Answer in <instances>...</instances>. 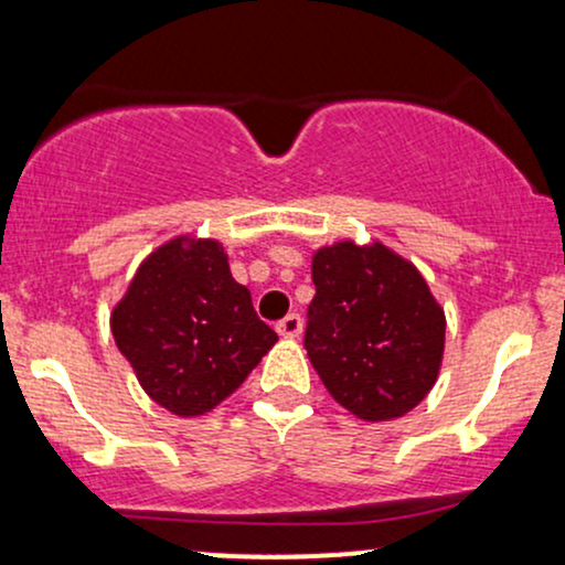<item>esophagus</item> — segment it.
<instances>
[{"instance_id":"esophagus-1","label":"esophagus","mask_w":565,"mask_h":565,"mask_svg":"<svg viewBox=\"0 0 565 565\" xmlns=\"http://www.w3.org/2000/svg\"><path fill=\"white\" fill-rule=\"evenodd\" d=\"M276 329H278V334L287 337V340H295V337L302 334V319L297 313H289L287 319H281L276 323Z\"/></svg>"}]
</instances>
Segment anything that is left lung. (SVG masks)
<instances>
[{"mask_svg": "<svg viewBox=\"0 0 565 565\" xmlns=\"http://www.w3.org/2000/svg\"><path fill=\"white\" fill-rule=\"evenodd\" d=\"M305 350L332 398L366 423L404 417L440 372L446 316L412 263L385 244L313 252Z\"/></svg>", "mask_w": 565, "mask_h": 565, "instance_id": "8db88e82", "label": "left lung"}]
</instances>
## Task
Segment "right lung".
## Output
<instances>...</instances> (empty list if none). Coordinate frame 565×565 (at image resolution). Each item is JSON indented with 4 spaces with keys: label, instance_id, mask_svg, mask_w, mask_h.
<instances>
[{
    "label": "right lung",
    "instance_id": "obj_1",
    "mask_svg": "<svg viewBox=\"0 0 565 565\" xmlns=\"http://www.w3.org/2000/svg\"><path fill=\"white\" fill-rule=\"evenodd\" d=\"M140 387L178 417L223 404L276 345L215 238L178 236L153 249L111 313Z\"/></svg>",
    "mask_w": 565,
    "mask_h": 565
}]
</instances>
